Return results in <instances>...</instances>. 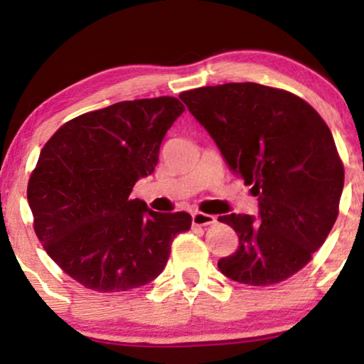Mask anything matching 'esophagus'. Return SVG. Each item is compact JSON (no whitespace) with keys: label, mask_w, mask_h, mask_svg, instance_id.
I'll return each instance as SVG.
<instances>
[{"label":"esophagus","mask_w":364,"mask_h":364,"mask_svg":"<svg viewBox=\"0 0 364 364\" xmlns=\"http://www.w3.org/2000/svg\"><path fill=\"white\" fill-rule=\"evenodd\" d=\"M215 222H217V218L213 215H208V213H203V212H193L192 213V223L196 227L213 225Z\"/></svg>","instance_id":"esophagus-1"}]
</instances>
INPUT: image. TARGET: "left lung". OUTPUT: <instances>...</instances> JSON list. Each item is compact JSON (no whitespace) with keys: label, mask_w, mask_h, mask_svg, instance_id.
<instances>
[{"label":"left lung","mask_w":364,"mask_h":364,"mask_svg":"<svg viewBox=\"0 0 364 364\" xmlns=\"http://www.w3.org/2000/svg\"><path fill=\"white\" fill-rule=\"evenodd\" d=\"M181 99L258 197V218L218 217L238 235L218 270L253 287L295 275L326 240L345 182L325 121L295 94L255 82L198 87Z\"/></svg>","instance_id":"obj_1"}]
</instances>
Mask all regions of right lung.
<instances>
[{
    "mask_svg": "<svg viewBox=\"0 0 364 364\" xmlns=\"http://www.w3.org/2000/svg\"><path fill=\"white\" fill-rule=\"evenodd\" d=\"M186 111L176 97L137 99L59 127L28 183L34 232L64 273L99 293L127 291L161 275L187 212H154L131 198L151 176L162 139Z\"/></svg>",
    "mask_w": 364,
    "mask_h": 364,
    "instance_id": "right-lung-1",
    "label": "right lung"
}]
</instances>
